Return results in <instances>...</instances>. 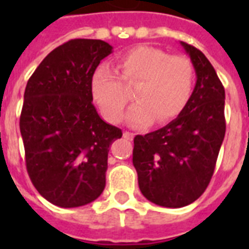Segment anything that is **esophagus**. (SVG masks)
Listing matches in <instances>:
<instances>
[{
  "mask_svg": "<svg viewBox=\"0 0 249 249\" xmlns=\"http://www.w3.org/2000/svg\"><path fill=\"white\" fill-rule=\"evenodd\" d=\"M124 138L125 140H129V141H132L133 138H134V134L130 132H124Z\"/></svg>",
  "mask_w": 249,
  "mask_h": 249,
  "instance_id": "1",
  "label": "esophagus"
}]
</instances>
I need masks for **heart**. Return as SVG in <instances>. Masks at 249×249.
Listing matches in <instances>:
<instances>
[{
    "label": "heart",
    "instance_id": "1",
    "mask_svg": "<svg viewBox=\"0 0 249 249\" xmlns=\"http://www.w3.org/2000/svg\"><path fill=\"white\" fill-rule=\"evenodd\" d=\"M117 70L124 85L136 84L133 97L137 102L126 113L132 126L173 120L193 95L195 73L185 56L169 55L151 46H137L117 59ZM91 94L106 120H121L129 95L111 68L102 66L94 72Z\"/></svg>",
    "mask_w": 249,
    "mask_h": 249
}]
</instances>
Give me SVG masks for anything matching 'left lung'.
<instances>
[{"instance_id":"left-lung-1","label":"left lung","mask_w":249,"mask_h":249,"mask_svg":"<svg viewBox=\"0 0 249 249\" xmlns=\"http://www.w3.org/2000/svg\"><path fill=\"white\" fill-rule=\"evenodd\" d=\"M179 44L196 73L193 95L169 124L137 136L133 148L141 193L166 208L191 204L204 193L226 130L225 89L214 68L200 50Z\"/></svg>"}]
</instances>
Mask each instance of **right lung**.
I'll list each match as a JSON object with an SVG mask.
<instances>
[{
	"label": "right lung",
	"mask_w": 249,
	"mask_h": 249,
	"mask_svg": "<svg viewBox=\"0 0 249 249\" xmlns=\"http://www.w3.org/2000/svg\"><path fill=\"white\" fill-rule=\"evenodd\" d=\"M102 40L76 38L54 49L28 80L20 115L25 164L52 204L76 208L105 190L109 146L123 132L93 106L91 79L112 53Z\"/></svg>",
	"instance_id": "right-lung-1"
}]
</instances>
